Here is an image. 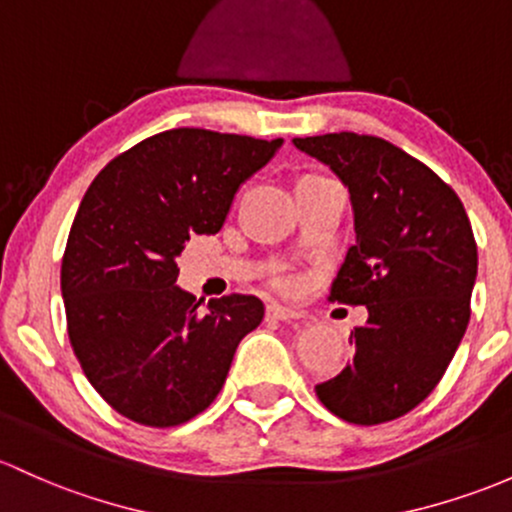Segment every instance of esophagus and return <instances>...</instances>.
<instances>
[{
    "mask_svg": "<svg viewBox=\"0 0 512 512\" xmlns=\"http://www.w3.org/2000/svg\"><path fill=\"white\" fill-rule=\"evenodd\" d=\"M298 310H290V307L283 305H268L266 307V320L268 322H290V320H300Z\"/></svg>",
    "mask_w": 512,
    "mask_h": 512,
    "instance_id": "obj_1",
    "label": "esophagus"
}]
</instances>
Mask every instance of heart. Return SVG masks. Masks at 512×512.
Masks as SVG:
<instances>
[{
  "label": "heart",
  "mask_w": 512,
  "mask_h": 512,
  "mask_svg": "<svg viewBox=\"0 0 512 512\" xmlns=\"http://www.w3.org/2000/svg\"><path fill=\"white\" fill-rule=\"evenodd\" d=\"M280 285H283V283H280Z\"/></svg>",
  "instance_id": "1"
}]
</instances>
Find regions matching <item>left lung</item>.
Wrapping results in <instances>:
<instances>
[{"instance_id":"1","label":"left lung","mask_w":512,"mask_h":512,"mask_svg":"<svg viewBox=\"0 0 512 512\" xmlns=\"http://www.w3.org/2000/svg\"><path fill=\"white\" fill-rule=\"evenodd\" d=\"M349 190L356 244L329 300L366 305L356 351L317 386L329 412L381 425L432 393L469 324L478 254L456 192L403 148L354 131L293 139Z\"/></svg>"}]
</instances>
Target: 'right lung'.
<instances>
[{
	"mask_svg": "<svg viewBox=\"0 0 512 512\" xmlns=\"http://www.w3.org/2000/svg\"><path fill=\"white\" fill-rule=\"evenodd\" d=\"M283 139L170 129L100 170L60 268L68 334L92 388L129 420L175 427L210 408L241 339L263 320L254 295L207 302L175 285L192 234H217L241 185Z\"/></svg>",
	"mask_w": 512,
	"mask_h": 512,
	"instance_id": "add662e5",
	"label": "right lung"
}]
</instances>
